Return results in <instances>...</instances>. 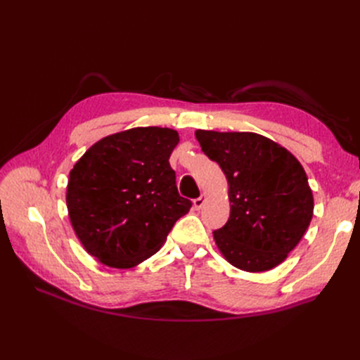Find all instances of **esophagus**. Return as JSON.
I'll return each mask as SVG.
<instances>
[{
    "mask_svg": "<svg viewBox=\"0 0 360 360\" xmlns=\"http://www.w3.org/2000/svg\"><path fill=\"white\" fill-rule=\"evenodd\" d=\"M204 202H205V195L202 193V195H201V197H198L197 200H193V205H195V209H197V210H200V209H201V207L204 205Z\"/></svg>",
    "mask_w": 360,
    "mask_h": 360,
    "instance_id": "1",
    "label": "esophagus"
}]
</instances>
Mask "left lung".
<instances>
[{"label": "left lung", "mask_w": 360, "mask_h": 360, "mask_svg": "<svg viewBox=\"0 0 360 360\" xmlns=\"http://www.w3.org/2000/svg\"><path fill=\"white\" fill-rule=\"evenodd\" d=\"M195 136L230 184V217L213 231L217 248L240 270L276 267L297 246L312 219L314 198L300 162L252 132L197 130Z\"/></svg>", "instance_id": "obj_1"}]
</instances>
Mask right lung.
I'll use <instances>...</instances> for the list:
<instances>
[{"label":"right lung","mask_w":360,"mask_h":360,"mask_svg":"<svg viewBox=\"0 0 360 360\" xmlns=\"http://www.w3.org/2000/svg\"><path fill=\"white\" fill-rule=\"evenodd\" d=\"M179 134L135 127L97 141L75 163L68 210L85 250L129 269L156 254L192 201L180 197L169 156Z\"/></svg>","instance_id":"add662e5"}]
</instances>
